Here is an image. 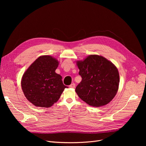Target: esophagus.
Instances as JSON below:
<instances>
[{"instance_id":"1","label":"esophagus","mask_w":146,"mask_h":146,"mask_svg":"<svg viewBox=\"0 0 146 146\" xmlns=\"http://www.w3.org/2000/svg\"><path fill=\"white\" fill-rule=\"evenodd\" d=\"M69 87H70V88H75V84L74 83H72L71 85L69 86Z\"/></svg>"}]
</instances>
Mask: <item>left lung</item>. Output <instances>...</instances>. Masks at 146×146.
Returning <instances> with one entry per match:
<instances>
[{"mask_svg":"<svg viewBox=\"0 0 146 146\" xmlns=\"http://www.w3.org/2000/svg\"><path fill=\"white\" fill-rule=\"evenodd\" d=\"M82 81L76 88L79 97L90 106L108 104L116 95L119 83L117 68L102 56L90 55L77 61Z\"/></svg>","mask_w":146,"mask_h":146,"instance_id":"8db88e82","label":"left lung"}]
</instances>
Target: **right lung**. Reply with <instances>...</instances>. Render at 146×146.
<instances>
[{
	"label": "right lung",
	"instance_id": "right-lung-1",
	"mask_svg": "<svg viewBox=\"0 0 146 146\" xmlns=\"http://www.w3.org/2000/svg\"><path fill=\"white\" fill-rule=\"evenodd\" d=\"M58 61L50 56L38 57L24 73L22 89L35 106L49 108L56 102L65 88L62 77L55 71Z\"/></svg>",
	"mask_w": 146,
	"mask_h": 146
}]
</instances>
